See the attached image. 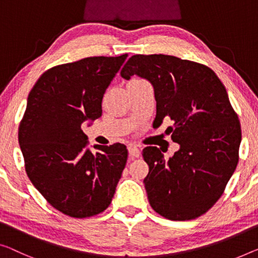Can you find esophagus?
<instances>
[{
    "label": "esophagus",
    "mask_w": 258,
    "mask_h": 258,
    "mask_svg": "<svg viewBox=\"0 0 258 258\" xmlns=\"http://www.w3.org/2000/svg\"><path fill=\"white\" fill-rule=\"evenodd\" d=\"M128 154L132 157H139L140 156V149L134 145L128 146Z\"/></svg>",
    "instance_id": "34e87169"
}]
</instances>
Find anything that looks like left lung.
Returning a JSON list of instances; mask_svg holds the SVG:
<instances>
[{
    "mask_svg": "<svg viewBox=\"0 0 258 258\" xmlns=\"http://www.w3.org/2000/svg\"><path fill=\"white\" fill-rule=\"evenodd\" d=\"M120 75L152 83L155 120L170 118L167 134L179 145L169 160L157 147L142 151L149 204L169 220L201 217L224 194L239 162L241 126L225 86L207 66L164 54L131 56Z\"/></svg>",
    "mask_w": 258,
    "mask_h": 258,
    "instance_id": "obj_1",
    "label": "left lung"
}]
</instances>
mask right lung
Masks as SVG:
<instances>
[{
	"label": "right lung",
	"mask_w": 258,
	"mask_h": 258,
	"mask_svg": "<svg viewBox=\"0 0 258 258\" xmlns=\"http://www.w3.org/2000/svg\"><path fill=\"white\" fill-rule=\"evenodd\" d=\"M120 56H91L46 71L28 97L18 142L34 187L61 213L88 218L112 201L127 161L121 144L95 145L81 130L102 116V99L125 62Z\"/></svg>",
	"instance_id": "1"
}]
</instances>
